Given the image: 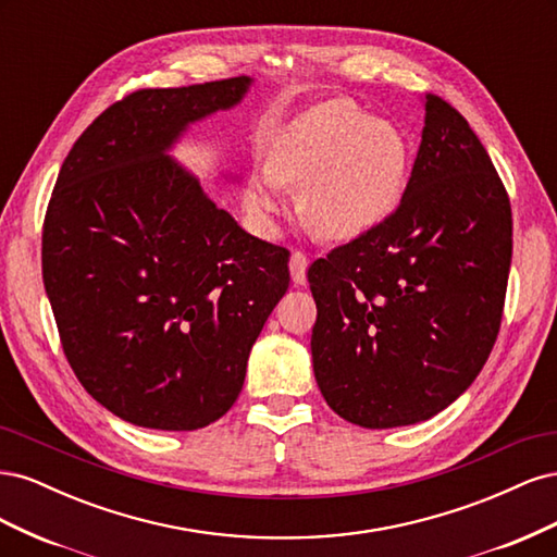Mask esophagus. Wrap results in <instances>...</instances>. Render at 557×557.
Instances as JSON below:
<instances>
[{
	"label": "esophagus",
	"instance_id": "obj_1",
	"mask_svg": "<svg viewBox=\"0 0 557 557\" xmlns=\"http://www.w3.org/2000/svg\"><path fill=\"white\" fill-rule=\"evenodd\" d=\"M307 267H309V260L305 252L295 250L290 256V276H293V283L295 285H305L307 283Z\"/></svg>",
	"mask_w": 557,
	"mask_h": 557
}]
</instances>
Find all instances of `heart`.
<instances>
[{"mask_svg": "<svg viewBox=\"0 0 557 557\" xmlns=\"http://www.w3.org/2000/svg\"><path fill=\"white\" fill-rule=\"evenodd\" d=\"M411 144L397 125L374 121L350 99H330L283 127L267 170L246 185V207L264 227L285 207V185L330 239H358L391 218L407 190Z\"/></svg>", "mask_w": 557, "mask_h": 557, "instance_id": "1", "label": "heart"}]
</instances>
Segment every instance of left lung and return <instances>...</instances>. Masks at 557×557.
<instances>
[{
    "instance_id": "8db88e82",
    "label": "left lung",
    "mask_w": 557,
    "mask_h": 557,
    "mask_svg": "<svg viewBox=\"0 0 557 557\" xmlns=\"http://www.w3.org/2000/svg\"><path fill=\"white\" fill-rule=\"evenodd\" d=\"M407 190L383 225L309 267L315 383L334 413L387 430L444 411L495 346L511 205L469 123L425 95Z\"/></svg>"
}]
</instances>
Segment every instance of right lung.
Wrapping results in <instances>:
<instances>
[{
  "label": "right lung",
  "instance_id": "right-lung-1",
  "mask_svg": "<svg viewBox=\"0 0 557 557\" xmlns=\"http://www.w3.org/2000/svg\"><path fill=\"white\" fill-rule=\"evenodd\" d=\"M250 76L139 90L66 156L44 223V285L81 385L132 425L207 428L237 401L288 290L290 252L252 237L172 158ZM227 183L239 174L223 172Z\"/></svg>",
  "mask_w": 557,
  "mask_h": 557
}]
</instances>
